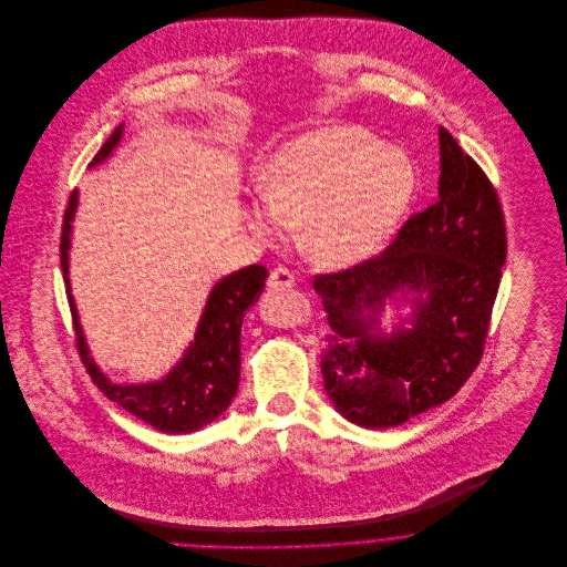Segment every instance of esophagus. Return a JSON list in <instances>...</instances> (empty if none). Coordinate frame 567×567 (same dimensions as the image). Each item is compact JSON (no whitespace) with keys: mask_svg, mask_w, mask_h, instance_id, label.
I'll list each match as a JSON object with an SVG mask.
<instances>
[{"mask_svg":"<svg viewBox=\"0 0 567 567\" xmlns=\"http://www.w3.org/2000/svg\"><path fill=\"white\" fill-rule=\"evenodd\" d=\"M270 286L272 288H292L295 286V272L288 266H277L270 272Z\"/></svg>","mask_w":567,"mask_h":567,"instance_id":"obj_1","label":"esophagus"}]
</instances>
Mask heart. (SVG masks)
I'll use <instances>...</instances> for the list:
<instances>
[{
	"instance_id": "heart-1",
	"label": "heart",
	"mask_w": 567,
	"mask_h": 567,
	"mask_svg": "<svg viewBox=\"0 0 567 567\" xmlns=\"http://www.w3.org/2000/svg\"><path fill=\"white\" fill-rule=\"evenodd\" d=\"M414 189L404 153L360 126H324L281 146L259 178L248 225L261 238L301 227L308 255L331 268L380 248Z\"/></svg>"
}]
</instances>
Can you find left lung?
Instances as JSON below:
<instances>
[{
  "instance_id": "1",
  "label": "left lung",
  "mask_w": 567,
  "mask_h": 567,
  "mask_svg": "<svg viewBox=\"0 0 567 567\" xmlns=\"http://www.w3.org/2000/svg\"><path fill=\"white\" fill-rule=\"evenodd\" d=\"M439 200L412 214L380 255L315 277L331 329L324 391L362 427H395L447 402L485 353L506 259L504 214L485 169L450 131L439 128ZM398 289L415 292V323L384 339L377 315Z\"/></svg>"
}]
</instances>
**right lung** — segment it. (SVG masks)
Wrapping results in <instances>:
<instances>
[{
	"label": "right lung",
	"instance_id": "right-lung-1",
	"mask_svg": "<svg viewBox=\"0 0 567 567\" xmlns=\"http://www.w3.org/2000/svg\"><path fill=\"white\" fill-rule=\"evenodd\" d=\"M122 126L97 151L91 165L106 159L115 144L120 142ZM76 209V192L70 194L65 223L61 234V268L68 288V301L74 319L76 349L81 353L82 364L91 375L93 384L117 405L135 414L137 419L151 423L153 427L167 434L196 432L212 421H216L236 395L240 382V327L244 310L257 299L268 277L266 266L252 264L234 275L225 277L214 290L203 312L196 338L189 344L183 360L176 369L155 384L142 386H120L109 382L93 360L89 358L81 323L76 315L74 299L70 295L68 279V248H70V223Z\"/></svg>",
	"mask_w": 567,
	"mask_h": 567
}]
</instances>
